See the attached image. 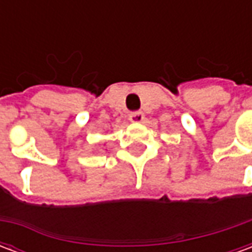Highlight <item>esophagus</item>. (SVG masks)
<instances>
[{
  "mask_svg": "<svg viewBox=\"0 0 252 252\" xmlns=\"http://www.w3.org/2000/svg\"><path fill=\"white\" fill-rule=\"evenodd\" d=\"M143 119H144V113L140 112V110H136V112H132L129 115V120L132 123H142Z\"/></svg>",
  "mask_w": 252,
  "mask_h": 252,
  "instance_id": "1",
  "label": "esophagus"
}]
</instances>
